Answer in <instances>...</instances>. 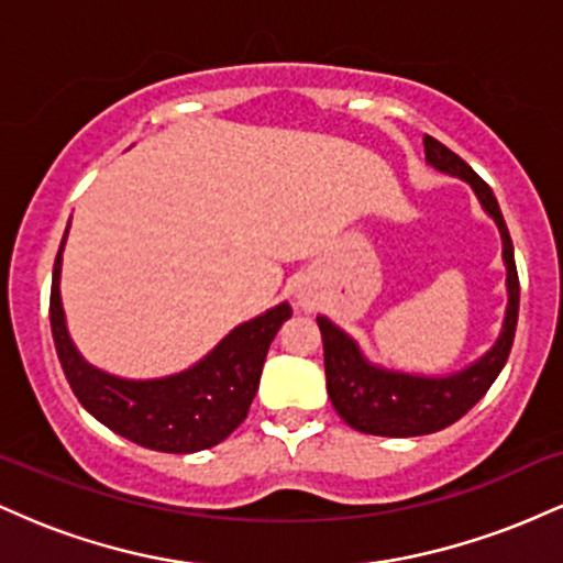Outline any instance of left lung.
Wrapping results in <instances>:
<instances>
[{
	"instance_id": "obj_1",
	"label": "left lung",
	"mask_w": 563,
	"mask_h": 563,
	"mask_svg": "<svg viewBox=\"0 0 563 563\" xmlns=\"http://www.w3.org/2000/svg\"><path fill=\"white\" fill-rule=\"evenodd\" d=\"M423 147L426 161L434 169L461 177L463 183L471 185L482 209L495 219L497 230H500L508 288L506 320H503V331L493 349L476 363L450 373V376H412V373L373 365L352 335L320 314L318 325L322 333V354H325L328 397H331L335 412L344 418V423L363 434L421 437L448 429L487 394L495 378L500 376L510 346H514L516 320H519V273H516L514 243H510L497 198L479 174L442 142L426 134Z\"/></svg>"
}]
</instances>
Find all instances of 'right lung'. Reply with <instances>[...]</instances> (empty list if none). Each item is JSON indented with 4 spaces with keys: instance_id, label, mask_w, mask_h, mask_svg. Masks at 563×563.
I'll use <instances>...</instances> for the list:
<instances>
[{
    "instance_id": "1",
    "label": "right lung",
    "mask_w": 563,
    "mask_h": 563,
    "mask_svg": "<svg viewBox=\"0 0 563 563\" xmlns=\"http://www.w3.org/2000/svg\"><path fill=\"white\" fill-rule=\"evenodd\" d=\"M70 224V222H68ZM53 269L49 325L70 389L84 410L129 442L158 452H198L228 439L249 416L260 389L264 357L275 333L290 318L286 301L241 322L200 363L166 378H119L89 365L70 341L60 301L63 245Z\"/></svg>"
}]
</instances>
